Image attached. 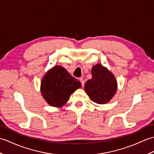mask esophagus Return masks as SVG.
Listing matches in <instances>:
<instances>
[{"label": "esophagus", "mask_w": 154, "mask_h": 154, "mask_svg": "<svg viewBox=\"0 0 154 154\" xmlns=\"http://www.w3.org/2000/svg\"><path fill=\"white\" fill-rule=\"evenodd\" d=\"M79 81H80V82L81 83V85H82V86L83 87V86H84V84H85L84 79H83V78H80V79H79Z\"/></svg>", "instance_id": "1"}]
</instances>
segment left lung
I'll use <instances>...</instances> for the list:
<instances>
[{
	"mask_svg": "<svg viewBox=\"0 0 154 154\" xmlns=\"http://www.w3.org/2000/svg\"><path fill=\"white\" fill-rule=\"evenodd\" d=\"M92 78L85 85V91L90 99L97 104L109 102L117 90L115 77L106 67L98 63L91 70Z\"/></svg>",
	"mask_w": 154,
	"mask_h": 154,
	"instance_id": "obj_1",
	"label": "left lung"
}]
</instances>
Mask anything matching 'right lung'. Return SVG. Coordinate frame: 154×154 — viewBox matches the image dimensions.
<instances>
[{
	"label": "right lung",
	"mask_w": 154,
	"mask_h": 154,
	"mask_svg": "<svg viewBox=\"0 0 154 154\" xmlns=\"http://www.w3.org/2000/svg\"><path fill=\"white\" fill-rule=\"evenodd\" d=\"M81 87L79 81L72 77L63 67L55 65L42 79L41 93L50 106L61 107L69 99L71 94Z\"/></svg>",
	"instance_id": "1"
}]
</instances>
